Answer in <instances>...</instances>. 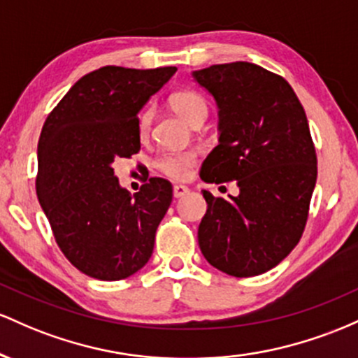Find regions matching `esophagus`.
Returning a JSON list of instances; mask_svg holds the SVG:
<instances>
[{
  "instance_id": "1",
  "label": "esophagus",
  "mask_w": 358,
  "mask_h": 358,
  "mask_svg": "<svg viewBox=\"0 0 358 358\" xmlns=\"http://www.w3.org/2000/svg\"><path fill=\"white\" fill-rule=\"evenodd\" d=\"M172 192H174V198H182V196H186L189 192V189L186 186H182V184H176Z\"/></svg>"
}]
</instances>
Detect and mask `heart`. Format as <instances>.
I'll use <instances>...</instances> for the list:
<instances>
[{
    "instance_id": "obj_1",
    "label": "heart",
    "mask_w": 358,
    "mask_h": 358,
    "mask_svg": "<svg viewBox=\"0 0 358 358\" xmlns=\"http://www.w3.org/2000/svg\"><path fill=\"white\" fill-rule=\"evenodd\" d=\"M169 104L172 110L178 113L184 122L189 125L199 122V120H206L208 116V103L199 92L196 91H178L169 98ZM152 127V110L142 111L138 116V134L140 136H147ZM196 154L194 152H169V154H162L155 160L154 166L160 174L171 179H184L189 174V169L194 166Z\"/></svg>"
}]
</instances>
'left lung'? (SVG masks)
<instances>
[{
  "instance_id": "8db88e82",
  "label": "left lung",
  "mask_w": 358,
  "mask_h": 358,
  "mask_svg": "<svg viewBox=\"0 0 358 358\" xmlns=\"http://www.w3.org/2000/svg\"><path fill=\"white\" fill-rule=\"evenodd\" d=\"M192 78L218 106V145L201 179L236 180L240 189L230 199L203 191L199 248L224 274H264L291 254L306 227L318 174L306 113L286 79L257 64H216Z\"/></svg>"
}]
</instances>
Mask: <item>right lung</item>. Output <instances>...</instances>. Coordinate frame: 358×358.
<instances>
[{"mask_svg":"<svg viewBox=\"0 0 358 358\" xmlns=\"http://www.w3.org/2000/svg\"><path fill=\"white\" fill-rule=\"evenodd\" d=\"M176 67L106 66L83 76L43 123L37 196L55 242L83 274L120 280L154 252L172 201L171 182L150 178L134 196L120 186L115 160L140 150L138 111Z\"/></svg>","mask_w":358,"mask_h":358,"instance_id":"1","label":"right lung"}]
</instances>
